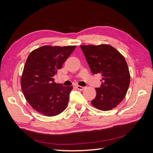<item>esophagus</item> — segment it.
<instances>
[{"mask_svg": "<svg viewBox=\"0 0 153 153\" xmlns=\"http://www.w3.org/2000/svg\"><path fill=\"white\" fill-rule=\"evenodd\" d=\"M76 87L78 89H79V90H84V89H85V87H82V86H80V85H76Z\"/></svg>", "mask_w": 153, "mask_h": 153, "instance_id": "1", "label": "esophagus"}]
</instances>
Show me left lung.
I'll return each instance as SVG.
<instances>
[{
    "label": "left lung",
    "mask_w": 153,
    "mask_h": 153,
    "mask_svg": "<svg viewBox=\"0 0 153 153\" xmlns=\"http://www.w3.org/2000/svg\"><path fill=\"white\" fill-rule=\"evenodd\" d=\"M92 74L102 77L100 87L95 88L96 98L91 101L100 110L112 109L126 96L130 82L129 69L123 55L109 45H81Z\"/></svg>",
    "instance_id": "1"
}]
</instances>
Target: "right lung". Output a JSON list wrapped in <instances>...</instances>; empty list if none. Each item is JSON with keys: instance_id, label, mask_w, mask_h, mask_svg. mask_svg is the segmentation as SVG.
<instances>
[{"instance_id": "add662e5", "label": "right lung", "mask_w": 153, "mask_h": 153, "mask_svg": "<svg viewBox=\"0 0 153 153\" xmlns=\"http://www.w3.org/2000/svg\"><path fill=\"white\" fill-rule=\"evenodd\" d=\"M75 48L43 46L27 57L21 78L22 91L27 102L38 112L52 117L66 108L73 87L57 84L53 76Z\"/></svg>"}]
</instances>
